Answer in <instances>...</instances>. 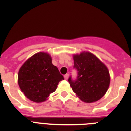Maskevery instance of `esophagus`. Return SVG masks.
Returning a JSON list of instances; mask_svg holds the SVG:
<instances>
[{
  "label": "esophagus",
  "instance_id": "1",
  "mask_svg": "<svg viewBox=\"0 0 131 131\" xmlns=\"http://www.w3.org/2000/svg\"><path fill=\"white\" fill-rule=\"evenodd\" d=\"M68 77H69V74L66 73V75H64V78L65 79H68Z\"/></svg>",
  "mask_w": 131,
  "mask_h": 131
}]
</instances>
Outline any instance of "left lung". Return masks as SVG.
Wrapping results in <instances>:
<instances>
[{"mask_svg": "<svg viewBox=\"0 0 131 131\" xmlns=\"http://www.w3.org/2000/svg\"><path fill=\"white\" fill-rule=\"evenodd\" d=\"M73 69L77 72L75 79L69 77L70 86L80 99L91 103L100 100L110 85L108 69L95 56L90 52L74 55Z\"/></svg>", "mask_w": 131, "mask_h": 131, "instance_id": "1", "label": "left lung"}]
</instances>
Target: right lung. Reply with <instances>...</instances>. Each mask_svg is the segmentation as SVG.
Instances as JSON below:
<instances>
[{"label":"right lung","mask_w":131,"mask_h":131,"mask_svg":"<svg viewBox=\"0 0 131 131\" xmlns=\"http://www.w3.org/2000/svg\"><path fill=\"white\" fill-rule=\"evenodd\" d=\"M64 79L52 63L48 54L39 52L27 60L19 70L18 84L25 96L35 102L47 100Z\"/></svg>","instance_id":"right-lung-1"}]
</instances>
